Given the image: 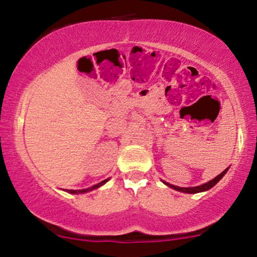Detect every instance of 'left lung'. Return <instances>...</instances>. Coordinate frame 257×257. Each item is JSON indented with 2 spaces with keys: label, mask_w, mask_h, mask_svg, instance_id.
Listing matches in <instances>:
<instances>
[{
  "label": "left lung",
  "mask_w": 257,
  "mask_h": 257,
  "mask_svg": "<svg viewBox=\"0 0 257 257\" xmlns=\"http://www.w3.org/2000/svg\"><path fill=\"white\" fill-rule=\"evenodd\" d=\"M228 169H229V168L225 169V170H224L223 172H221L219 176H216V177L214 178V179L210 180L208 182H206V184L201 185V186H196V187H178V186L169 184V182H165L164 180H162V181H163V184L169 186V187H170V188L175 189V190H178V191H181V193H188V194L202 193V191H206V190H208V189H211L213 186H215V185L217 184V182H219L221 179H222L225 173H227Z\"/></svg>",
  "instance_id": "left-lung-1"
}]
</instances>
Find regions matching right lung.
I'll use <instances>...</instances> for the list:
<instances>
[{
	"instance_id": "obj_1",
	"label": "right lung",
	"mask_w": 257,
	"mask_h": 257,
	"mask_svg": "<svg viewBox=\"0 0 257 257\" xmlns=\"http://www.w3.org/2000/svg\"><path fill=\"white\" fill-rule=\"evenodd\" d=\"M108 179H105V180H103V181H101L99 182V184H97V185H94V186H92V187H89V188H86V189H81V190H72V189H69V190H67L68 193H70V194H81V193H87V191H90V190H94V189H96V188H98V187H101V186H103L104 184H105V182L107 181Z\"/></svg>"
}]
</instances>
